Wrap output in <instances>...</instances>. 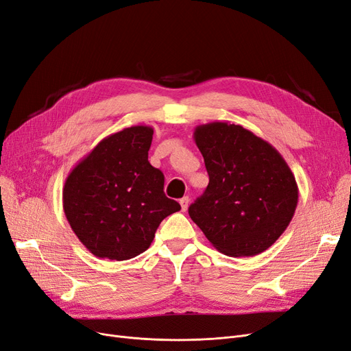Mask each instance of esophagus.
<instances>
[{
  "mask_svg": "<svg viewBox=\"0 0 351 351\" xmlns=\"http://www.w3.org/2000/svg\"><path fill=\"white\" fill-rule=\"evenodd\" d=\"M180 204H181V210H183V212H186V210L189 208V204H190L189 195H186V197L181 199V200H180Z\"/></svg>",
  "mask_w": 351,
  "mask_h": 351,
  "instance_id": "obj_1",
  "label": "esophagus"
}]
</instances>
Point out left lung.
<instances>
[{"label": "left lung", "instance_id": "obj_1", "mask_svg": "<svg viewBox=\"0 0 351 351\" xmlns=\"http://www.w3.org/2000/svg\"><path fill=\"white\" fill-rule=\"evenodd\" d=\"M208 186L189 207L191 220L221 254L255 256L291 223L298 186L269 143L241 125L210 122L194 130Z\"/></svg>", "mask_w": 351, "mask_h": 351}]
</instances>
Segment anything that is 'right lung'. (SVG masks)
<instances>
[{
    "instance_id": "1",
    "label": "right lung",
    "mask_w": 351,
    "mask_h": 351,
    "mask_svg": "<svg viewBox=\"0 0 351 351\" xmlns=\"http://www.w3.org/2000/svg\"><path fill=\"white\" fill-rule=\"evenodd\" d=\"M152 134L136 125L104 138L64 181L66 219L97 258L127 261L143 254L160 223L181 208L164 194V174L148 161Z\"/></svg>"
}]
</instances>
